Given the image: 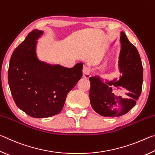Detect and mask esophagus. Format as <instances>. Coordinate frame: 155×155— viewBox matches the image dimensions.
<instances>
[{"label":"esophagus","instance_id":"34e87169","mask_svg":"<svg viewBox=\"0 0 155 155\" xmlns=\"http://www.w3.org/2000/svg\"><path fill=\"white\" fill-rule=\"evenodd\" d=\"M83 75L84 78H88L91 77V70L87 66H84L83 68Z\"/></svg>","mask_w":155,"mask_h":155}]
</instances>
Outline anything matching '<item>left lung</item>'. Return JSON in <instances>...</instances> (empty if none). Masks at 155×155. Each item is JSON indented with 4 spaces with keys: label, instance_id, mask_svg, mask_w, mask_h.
<instances>
[{
    "label": "left lung",
    "instance_id": "8db88e82",
    "mask_svg": "<svg viewBox=\"0 0 155 155\" xmlns=\"http://www.w3.org/2000/svg\"><path fill=\"white\" fill-rule=\"evenodd\" d=\"M121 51L119 66L122 76L118 81L103 83L98 77L90 78V99L91 107L104 117L124 115L135 105L142 90L143 66L137 48L133 45L124 32L121 33ZM120 86L128 91L124 97H115L111 87Z\"/></svg>",
    "mask_w": 155,
    "mask_h": 155
}]
</instances>
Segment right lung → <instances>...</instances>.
Returning <instances> with one entry per match:
<instances>
[{"instance_id":"obj_1","label":"right lung","mask_w":155,"mask_h":155,"mask_svg":"<svg viewBox=\"0 0 155 155\" xmlns=\"http://www.w3.org/2000/svg\"><path fill=\"white\" fill-rule=\"evenodd\" d=\"M43 32L33 30L13 52L8 82L18 108L35 118L59 114L69 91L83 76V64L68 68L51 65L36 57V40Z\"/></svg>"}]
</instances>
